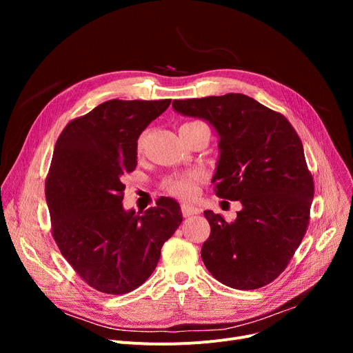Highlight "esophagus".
Instances as JSON below:
<instances>
[{"label":"esophagus","instance_id":"1","mask_svg":"<svg viewBox=\"0 0 353 353\" xmlns=\"http://www.w3.org/2000/svg\"><path fill=\"white\" fill-rule=\"evenodd\" d=\"M199 209L192 206V205H181V214L183 217H190L193 214H197Z\"/></svg>","mask_w":353,"mask_h":353}]
</instances>
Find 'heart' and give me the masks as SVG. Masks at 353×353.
I'll return each instance as SVG.
<instances>
[{"label": "heart", "mask_w": 353, "mask_h": 353, "mask_svg": "<svg viewBox=\"0 0 353 353\" xmlns=\"http://www.w3.org/2000/svg\"><path fill=\"white\" fill-rule=\"evenodd\" d=\"M194 123H199V121H192V123H186V124H194ZM186 124H183V125H186ZM200 177L201 176L197 172H192V173L181 174V176H173L163 183V188L167 193H170L176 197L192 199L197 192V181L200 180Z\"/></svg>", "instance_id": "obj_1"}]
</instances>
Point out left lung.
<instances>
[{"label": "left lung", "mask_w": 353, "mask_h": 353, "mask_svg": "<svg viewBox=\"0 0 353 353\" xmlns=\"http://www.w3.org/2000/svg\"><path fill=\"white\" fill-rule=\"evenodd\" d=\"M173 107L217 130L216 196L243 206L230 223L205 212L210 236L203 263L234 289L269 285L289 265L310 220L314 184L298 133L283 114L245 94L174 100Z\"/></svg>", "instance_id": "8db88e82"}]
</instances>
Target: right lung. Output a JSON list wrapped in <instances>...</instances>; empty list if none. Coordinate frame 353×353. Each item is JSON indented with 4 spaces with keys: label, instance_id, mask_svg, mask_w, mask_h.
<instances>
[{
    "label": "right lung",
    "instance_id": "right-lung-1",
    "mask_svg": "<svg viewBox=\"0 0 353 353\" xmlns=\"http://www.w3.org/2000/svg\"><path fill=\"white\" fill-rule=\"evenodd\" d=\"M170 101L108 100L71 120L55 143L46 179L51 234L99 292L124 294L141 286L183 220L170 197L140 214L121 205L123 177L137 165V139Z\"/></svg>",
    "mask_w": 353,
    "mask_h": 353
}]
</instances>
